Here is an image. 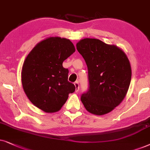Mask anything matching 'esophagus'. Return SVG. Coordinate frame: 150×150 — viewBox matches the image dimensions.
<instances>
[{
  "label": "esophagus",
  "mask_w": 150,
  "mask_h": 150,
  "mask_svg": "<svg viewBox=\"0 0 150 150\" xmlns=\"http://www.w3.org/2000/svg\"><path fill=\"white\" fill-rule=\"evenodd\" d=\"M74 85H75V92L77 93V92L79 91V86L78 81H76V82H75Z\"/></svg>",
  "instance_id": "34e87169"
}]
</instances>
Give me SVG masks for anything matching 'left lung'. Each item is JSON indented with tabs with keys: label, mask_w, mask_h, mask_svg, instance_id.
Wrapping results in <instances>:
<instances>
[{
	"label": "left lung",
	"mask_w": 150,
	"mask_h": 150,
	"mask_svg": "<svg viewBox=\"0 0 150 150\" xmlns=\"http://www.w3.org/2000/svg\"><path fill=\"white\" fill-rule=\"evenodd\" d=\"M77 51L88 71L89 89L81 97L90 113L103 115L122 102L132 77L130 63L125 52L115 45L95 38L80 40Z\"/></svg>",
	"instance_id": "1"
}]
</instances>
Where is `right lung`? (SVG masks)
Returning a JSON list of instances; mask_svg holds the SVG:
<instances>
[{
    "instance_id": "1",
    "label": "right lung",
    "mask_w": 150,
    "mask_h": 150,
    "mask_svg": "<svg viewBox=\"0 0 150 150\" xmlns=\"http://www.w3.org/2000/svg\"><path fill=\"white\" fill-rule=\"evenodd\" d=\"M75 51L69 39L49 37L37 44L25 59L21 72L24 91L38 108L47 113L59 111L69 93L75 91L68 81L63 62Z\"/></svg>"
}]
</instances>
